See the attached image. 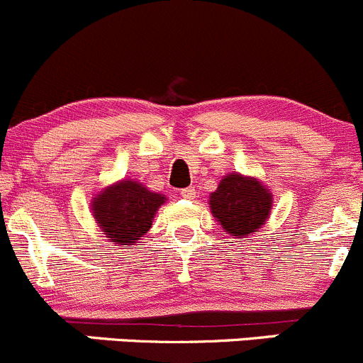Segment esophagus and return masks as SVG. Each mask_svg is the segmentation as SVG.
<instances>
[{"mask_svg": "<svg viewBox=\"0 0 363 363\" xmlns=\"http://www.w3.org/2000/svg\"><path fill=\"white\" fill-rule=\"evenodd\" d=\"M180 196L183 199H194L196 197V189L194 186H186V189L180 190Z\"/></svg>", "mask_w": 363, "mask_h": 363, "instance_id": "34e87169", "label": "esophagus"}]
</instances>
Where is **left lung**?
I'll return each instance as SVG.
<instances>
[{
    "label": "left lung",
    "instance_id": "1",
    "mask_svg": "<svg viewBox=\"0 0 363 363\" xmlns=\"http://www.w3.org/2000/svg\"><path fill=\"white\" fill-rule=\"evenodd\" d=\"M208 204L225 235L247 238L259 231L270 218L274 194L257 178L229 173L210 194Z\"/></svg>",
    "mask_w": 363,
    "mask_h": 363
}]
</instances>
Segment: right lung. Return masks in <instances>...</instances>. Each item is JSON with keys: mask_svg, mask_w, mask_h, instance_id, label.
Returning <instances> with one entry per match:
<instances>
[{"mask_svg": "<svg viewBox=\"0 0 363 363\" xmlns=\"http://www.w3.org/2000/svg\"><path fill=\"white\" fill-rule=\"evenodd\" d=\"M167 201L134 178H123L104 186L91 197L96 225L114 245L132 249L153 225L157 211Z\"/></svg>", "mask_w": 363, "mask_h": 363, "instance_id": "obj_1", "label": "right lung"}]
</instances>
